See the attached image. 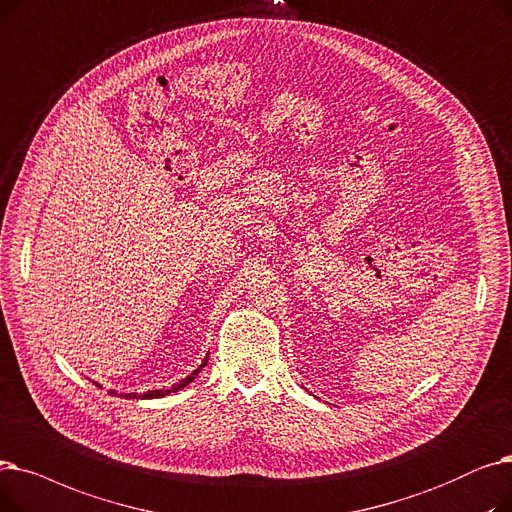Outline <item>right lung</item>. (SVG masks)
<instances>
[{"instance_id": "obj_1", "label": "right lung", "mask_w": 512, "mask_h": 512, "mask_svg": "<svg viewBox=\"0 0 512 512\" xmlns=\"http://www.w3.org/2000/svg\"><path fill=\"white\" fill-rule=\"evenodd\" d=\"M206 362H208V356L204 358V362L200 364V367L196 369V371H193L189 377H185V379H181L179 383H175L173 387H168V389H152V392H145L143 396H137V394H125V398H143V400H148V398H164V396H168V394H173V392H179V389L181 387H185V385H189L193 379H196L198 375H200V371L206 367ZM97 385V383H95ZM97 387H100V385H97ZM110 394H114V396H123V394H116L114 392V389H112V392Z\"/></svg>"}]
</instances>
